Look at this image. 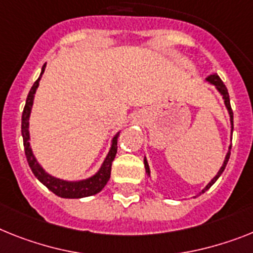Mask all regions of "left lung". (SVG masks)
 Listing matches in <instances>:
<instances>
[{
	"label": "left lung",
	"mask_w": 253,
	"mask_h": 253,
	"mask_svg": "<svg viewBox=\"0 0 253 253\" xmlns=\"http://www.w3.org/2000/svg\"><path fill=\"white\" fill-rule=\"evenodd\" d=\"M207 81H209V82H211L212 84H215L216 88H217V90L220 91V92H221L222 97H224V100H225V105H226V108H228V110H229V114H230L231 128H233V110H231V107H230V99H229L228 88H226V86H225L224 82H222L221 78L218 77L217 74H211V76H210V77L207 78ZM229 149H231V146H230V148H229ZM229 157H230V152H228V154H226V157H225L224 165H222V166H221V169H220V171H218V172H217V175H216L215 177H213V179L211 180V182H209V185H207L205 189H203L202 193H205L206 190H209V189L211 188V186L213 185V184H215L216 180H217L218 177H220V175H221V173L224 172L225 167H226V163H228V161H229ZM144 165H145V171H146V172H148V175H149V173H150L149 172V166H148V162H146V159H144Z\"/></svg>",
	"instance_id": "8db88e82"
}]
</instances>
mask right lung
<instances>
[{
    "mask_svg": "<svg viewBox=\"0 0 253 253\" xmlns=\"http://www.w3.org/2000/svg\"><path fill=\"white\" fill-rule=\"evenodd\" d=\"M46 64L42 67V73L44 72ZM41 76L38 77L33 86H32L31 91H29L28 96H27V101H25V107L23 110L22 114V135H23V143H24V152L28 165L31 167L32 172L35 173L40 181L43 184L48 190L54 193V194L59 195L61 198H84V197H90L96 193H99L104 186L107 185L108 180L110 177V171H112V162L114 161V157L117 154V140H118V133L113 139V144L110 148L109 153H108L107 158L104 161L103 166L99 169V172L94 175L92 177L87 180H82V181H76V182H69L64 181V180L55 179L52 176L48 175L47 172H44V169H42L38 162L36 161L33 153H32L31 146H29V114H31L32 104H33V97H35L36 90L38 87V82L41 80Z\"/></svg>",
    "mask_w": 253,
    "mask_h": 253,
    "instance_id": "add662e5",
    "label": "right lung"
}]
</instances>
